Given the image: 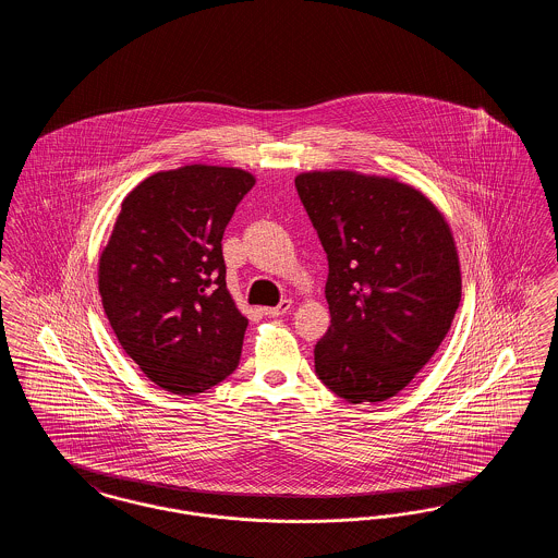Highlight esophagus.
Listing matches in <instances>:
<instances>
[{
    "instance_id": "1",
    "label": "esophagus",
    "mask_w": 558,
    "mask_h": 558,
    "mask_svg": "<svg viewBox=\"0 0 558 558\" xmlns=\"http://www.w3.org/2000/svg\"><path fill=\"white\" fill-rule=\"evenodd\" d=\"M291 305L292 301L284 299V301H280L276 307H266L264 314H266L267 318H280V316H284V314L291 310Z\"/></svg>"
}]
</instances>
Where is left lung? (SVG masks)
I'll return each instance as SVG.
<instances>
[{
	"label": "left lung",
	"mask_w": 558,
	"mask_h": 558,
	"mask_svg": "<svg viewBox=\"0 0 558 558\" xmlns=\"http://www.w3.org/2000/svg\"><path fill=\"white\" fill-rule=\"evenodd\" d=\"M328 259L319 380L349 403L399 393L446 339L460 266L444 215L418 190L355 171L294 180Z\"/></svg>",
	"instance_id": "obj_1"
}]
</instances>
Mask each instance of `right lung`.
<instances>
[{"instance_id": "1", "label": "right lung", "mask_w": 558, "mask_h": 558, "mask_svg": "<svg viewBox=\"0 0 558 558\" xmlns=\"http://www.w3.org/2000/svg\"><path fill=\"white\" fill-rule=\"evenodd\" d=\"M255 178L187 165L123 201L98 284L125 353L160 389L198 396L239 368L248 319L226 287L221 239Z\"/></svg>"}]
</instances>
